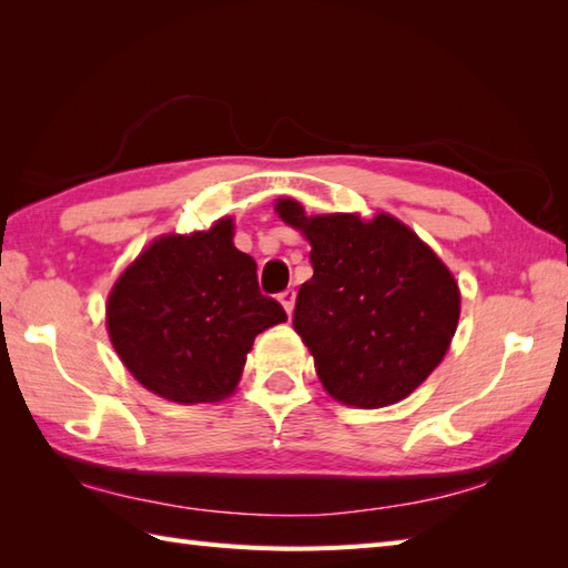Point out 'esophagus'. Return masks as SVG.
<instances>
[{
  "label": "esophagus",
  "mask_w": 568,
  "mask_h": 568,
  "mask_svg": "<svg viewBox=\"0 0 568 568\" xmlns=\"http://www.w3.org/2000/svg\"><path fill=\"white\" fill-rule=\"evenodd\" d=\"M277 300H281V305L285 307L287 315H293V310H295V291H291V287H287V291H283L281 295H277Z\"/></svg>",
  "instance_id": "1"
}]
</instances>
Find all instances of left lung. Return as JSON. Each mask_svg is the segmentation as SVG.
Listing matches in <instances>:
<instances>
[{"label": "left lung", "mask_w": 568, "mask_h": 568, "mask_svg": "<svg viewBox=\"0 0 568 568\" xmlns=\"http://www.w3.org/2000/svg\"><path fill=\"white\" fill-rule=\"evenodd\" d=\"M275 212L310 241L315 275L297 293L293 327L334 400L376 409L403 400L442 364L462 312L452 271L390 214Z\"/></svg>", "instance_id": "left-lung-1"}]
</instances>
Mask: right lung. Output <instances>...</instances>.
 Returning <instances> with one entry per match:
<instances>
[{"label":"right lung","mask_w":568,"mask_h":568,"mask_svg":"<svg viewBox=\"0 0 568 568\" xmlns=\"http://www.w3.org/2000/svg\"><path fill=\"white\" fill-rule=\"evenodd\" d=\"M234 222L155 239L106 297L114 352L143 388L180 405L236 390L253 339L287 320L258 291L256 261L234 246Z\"/></svg>","instance_id":"1"}]
</instances>
